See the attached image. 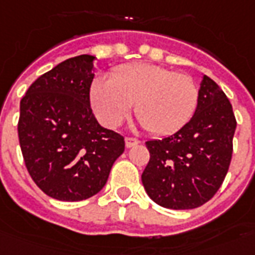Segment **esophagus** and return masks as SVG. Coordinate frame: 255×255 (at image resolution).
Returning a JSON list of instances; mask_svg holds the SVG:
<instances>
[{"label":"esophagus","mask_w":255,"mask_h":255,"mask_svg":"<svg viewBox=\"0 0 255 255\" xmlns=\"http://www.w3.org/2000/svg\"><path fill=\"white\" fill-rule=\"evenodd\" d=\"M138 142H140V140H137V138H133V137H126V138H125L126 148H131V146L137 145Z\"/></svg>","instance_id":"esophagus-1"}]
</instances>
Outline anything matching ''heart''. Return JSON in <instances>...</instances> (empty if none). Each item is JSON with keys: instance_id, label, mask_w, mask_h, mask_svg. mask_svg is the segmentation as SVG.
Here are the masks:
<instances>
[{"instance_id": "b5f03b06", "label": "heart", "mask_w": 255, "mask_h": 255, "mask_svg": "<svg viewBox=\"0 0 255 255\" xmlns=\"http://www.w3.org/2000/svg\"><path fill=\"white\" fill-rule=\"evenodd\" d=\"M198 102V87L190 76L152 64L117 69L111 80L91 85V106L103 125L114 128L134 105L135 118L152 134H171L186 125Z\"/></svg>"}]
</instances>
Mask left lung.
I'll return each mask as SVG.
<instances>
[{
  "instance_id": "8db88e82",
  "label": "left lung",
  "mask_w": 255,
  "mask_h": 255,
  "mask_svg": "<svg viewBox=\"0 0 255 255\" xmlns=\"http://www.w3.org/2000/svg\"><path fill=\"white\" fill-rule=\"evenodd\" d=\"M237 120L222 88L204 76L191 120L172 135L146 141L141 175L146 194L163 208L193 209L220 189L232 157Z\"/></svg>"
}]
</instances>
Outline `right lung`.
<instances>
[{
  "label": "right lung",
  "instance_id": "1",
  "mask_svg": "<svg viewBox=\"0 0 255 255\" xmlns=\"http://www.w3.org/2000/svg\"><path fill=\"white\" fill-rule=\"evenodd\" d=\"M95 57L84 54L58 64L33 81L20 102L18 141L29 175L59 201H81L99 193L124 137L100 126L89 89Z\"/></svg>",
  "mask_w": 255,
  "mask_h": 255
}]
</instances>
